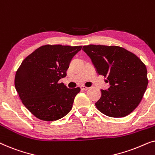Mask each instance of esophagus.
<instances>
[{"label": "esophagus", "instance_id": "34e87169", "mask_svg": "<svg viewBox=\"0 0 155 155\" xmlns=\"http://www.w3.org/2000/svg\"><path fill=\"white\" fill-rule=\"evenodd\" d=\"M80 88H81L82 90H87L89 89V87H85L84 85H82L81 87H80Z\"/></svg>", "mask_w": 155, "mask_h": 155}]
</instances>
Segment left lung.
<instances>
[{"instance_id":"obj_1","label":"left lung","mask_w":155,"mask_h":155,"mask_svg":"<svg viewBox=\"0 0 155 155\" xmlns=\"http://www.w3.org/2000/svg\"><path fill=\"white\" fill-rule=\"evenodd\" d=\"M97 73L107 77L110 87L101 90L95 103L97 109L109 117L128 116L139 105L148 84L145 65L133 53L117 46H84Z\"/></svg>"}]
</instances>
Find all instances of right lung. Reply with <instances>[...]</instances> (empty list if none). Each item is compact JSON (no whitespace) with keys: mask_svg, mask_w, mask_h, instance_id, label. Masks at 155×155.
<instances>
[{"mask_svg":"<svg viewBox=\"0 0 155 155\" xmlns=\"http://www.w3.org/2000/svg\"><path fill=\"white\" fill-rule=\"evenodd\" d=\"M82 46L44 45L24 59L16 72L15 87L25 107L35 117L54 121L73 107L80 88H68L59 80L66 76L73 57Z\"/></svg>","mask_w":155,"mask_h":155,"instance_id":"obj_1","label":"right lung"}]
</instances>
